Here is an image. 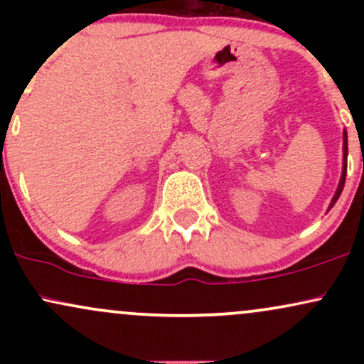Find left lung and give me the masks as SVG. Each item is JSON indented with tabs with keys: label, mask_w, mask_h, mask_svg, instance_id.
I'll use <instances>...</instances> for the list:
<instances>
[{
	"label": "left lung",
	"mask_w": 364,
	"mask_h": 364,
	"mask_svg": "<svg viewBox=\"0 0 364 364\" xmlns=\"http://www.w3.org/2000/svg\"><path fill=\"white\" fill-rule=\"evenodd\" d=\"M342 152H344V157H342V174H341V181H339V186H337L336 193H333L332 200H330V205H328V210L336 205V202L339 200V196L342 193V190H344V183H346V173H348V132L344 129V133H342Z\"/></svg>",
	"instance_id": "1"
}]
</instances>
